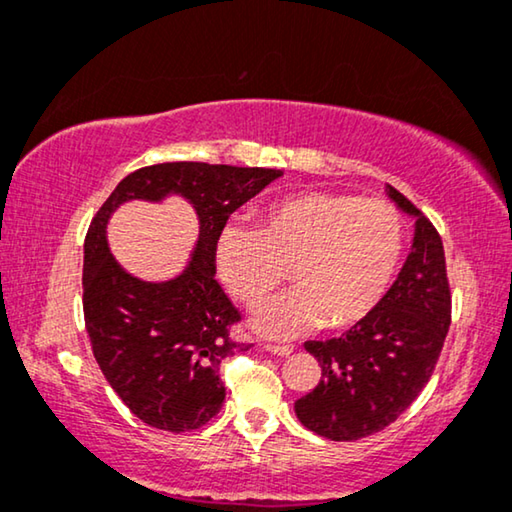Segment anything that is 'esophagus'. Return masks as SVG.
Returning a JSON list of instances; mask_svg holds the SVG:
<instances>
[{
  "instance_id": "1",
  "label": "esophagus",
  "mask_w": 512,
  "mask_h": 512,
  "mask_svg": "<svg viewBox=\"0 0 512 512\" xmlns=\"http://www.w3.org/2000/svg\"><path fill=\"white\" fill-rule=\"evenodd\" d=\"M266 349H269L271 354H278V356H287L292 354V345H276V342H271V345H266Z\"/></svg>"
}]
</instances>
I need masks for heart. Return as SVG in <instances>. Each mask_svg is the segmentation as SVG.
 Listing matches in <instances>:
<instances>
[{"mask_svg": "<svg viewBox=\"0 0 512 512\" xmlns=\"http://www.w3.org/2000/svg\"><path fill=\"white\" fill-rule=\"evenodd\" d=\"M404 250L402 213L381 197L305 193L257 211L255 227L227 225L216 241V269L248 308L287 280L299 282L259 312L269 335L312 326H352L384 299Z\"/></svg>", "mask_w": 512, "mask_h": 512, "instance_id": "1", "label": "heart"}]
</instances>
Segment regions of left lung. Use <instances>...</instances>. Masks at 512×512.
<instances>
[{
    "mask_svg": "<svg viewBox=\"0 0 512 512\" xmlns=\"http://www.w3.org/2000/svg\"><path fill=\"white\" fill-rule=\"evenodd\" d=\"M388 197L416 216L414 246L384 299L347 333L308 340L322 379L294 402L299 421L319 437L356 441L391 425L418 398L451 326V285L441 236L400 190Z\"/></svg>",
    "mask_w": 512,
    "mask_h": 512,
    "instance_id": "8db88e82",
    "label": "left lung"
}]
</instances>
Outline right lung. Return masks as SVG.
<instances>
[{"label": "right lung", "instance_id": "1", "mask_svg": "<svg viewBox=\"0 0 512 512\" xmlns=\"http://www.w3.org/2000/svg\"><path fill=\"white\" fill-rule=\"evenodd\" d=\"M280 174L209 163L140 167L119 181L91 220L82 269L91 352L114 393L142 423L179 434L207 425L223 407L220 363L250 345L230 335L241 312L213 276L216 241L227 218ZM170 192L194 204L201 239L181 277L144 283L113 262L104 225L119 203L157 201Z\"/></svg>", "mask_w": 512, "mask_h": 512}]
</instances>
